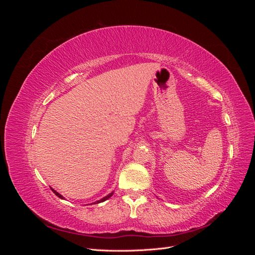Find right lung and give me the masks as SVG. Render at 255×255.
Segmentation results:
<instances>
[{
	"instance_id": "right-lung-1",
	"label": "right lung",
	"mask_w": 255,
	"mask_h": 255,
	"mask_svg": "<svg viewBox=\"0 0 255 255\" xmlns=\"http://www.w3.org/2000/svg\"><path fill=\"white\" fill-rule=\"evenodd\" d=\"M52 190H53V192H54V194H55L58 198H60V199H64V197L63 196H61L60 194H58V192L56 191V190H54L53 188H51ZM113 194H114V192H111V194L110 195H107L106 197H104L103 199H101V200H99V201H97V202H95V203H100V202H103V201H105V200H107V199H110L112 196H113Z\"/></svg>"
}]
</instances>
